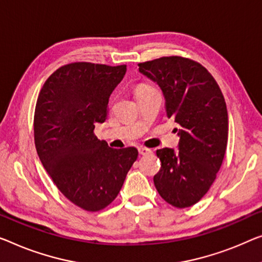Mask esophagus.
<instances>
[{
	"label": "esophagus",
	"mask_w": 262,
	"mask_h": 262,
	"mask_svg": "<svg viewBox=\"0 0 262 262\" xmlns=\"http://www.w3.org/2000/svg\"><path fill=\"white\" fill-rule=\"evenodd\" d=\"M138 149H139V153L141 155H147V154L151 153V150L148 149V148H146V147H139Z\"/></svg>",
	"instance_id": "34e87169"
}]
</instances>
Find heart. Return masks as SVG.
Here are the masks:
<instances>
[{"label": "heart", "instance_id": "b5f03b06", "mask_svg": "<svg viewBox=\"0 0 262 262\" xmlns=\"http://www.w3.org/2000/svg\"><path fill=\"white\" fill-rule=\"evenodd\" d=\"M147 88H150V85H148V84H140V85H138V87H136L135 93L142 91V89H147Z\"/></svg>", "mask_w": 262, "mask_h": 262}]
</instances>
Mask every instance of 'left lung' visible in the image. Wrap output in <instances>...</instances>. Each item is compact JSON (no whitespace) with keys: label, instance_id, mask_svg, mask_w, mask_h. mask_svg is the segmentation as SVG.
Instances as JSON below:
<instances>
[{"label":"left lung","instance_id":"1","mask_svg":"<svg viewBox=\"0 0 262 262\" xmlns=\"http://www.w3.org/2000/svg\"><path fill=\"white\" fill-rule=\"evenodd\" d=\"M139 72L159 85L167 116L180 126L178 150H156L161 169L154 185L171 206L190 207L208 192L226 153L228 114L224 95L208 70L189 58H156L139 63Z\"/></svg>","mask_w":262,"mask_h":262}]
</instances>
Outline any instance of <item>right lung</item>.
Here are the masks:
<instances>
[{
  "mask_svg": "<svg viewBox=\"0 0 262 262\" xmlns=\"http://www.w3.org/2000/svg\"><path fill=\"white\" fill-rule=\"evenodd\" d=\"M126 70L87 62L63 66L45 82L35 108V146L42 165L60 192L88 212L114 201L138 159L136 148L113 149L94 135Z\"/></svg>",
  "mask_w": 262,
  "mask_h": 262,
  "instance_id": "1",
  "label": "right lung"
}]
</instances>
